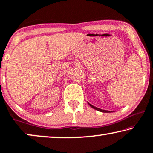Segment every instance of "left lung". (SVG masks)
Here are the masks:
<instances>
[{"mask_svg": "<svg viewBox=\"0 0 153 153\" xmlns=\"http://www.w3.org/2000/svg\"><path fill=\"white\" fill-rule=\"evenodd\" d=\"M88 104L90 105V106L91 107V108H93L94 109H95V110H97V111H100V112H102V113H111V111H105V110H102V109H100V108H97V107H95V106H94V105H92L91 104H90V103H89V102H88Z\"/></svg>", "mask_w": 153, "mask_h": 153, "instance_id": "obj_1", "label": "left lung"}]
</instances>
